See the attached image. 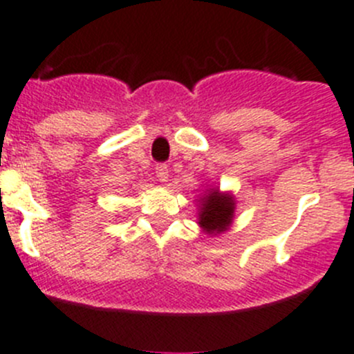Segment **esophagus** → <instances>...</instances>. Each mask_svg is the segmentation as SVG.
<instances>
[{
    "label": "esophagus",
    "instance_id": "1",
    "mask_svg": "<svg viewBox=\"0 0 354 354\" xmlns=\"http://www.w3.org/2000/svg\"><path fill=\"white\" fill-rule=\"evenodd\" d=\"M156 177L160 183H167L168 180V167L167 165H158L156 167Z\"/></svg>",
    "mask_w": 354,
    "mask_h": 354
}]
</instances>
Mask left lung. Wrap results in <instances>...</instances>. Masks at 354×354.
I'll return each instance as SVG.
<instances>
[{"instance_id": "8db88e82", "label": "left lung", "mask_w": 354, "mask_h": 354, "mask_svg": "<svg viewBox=\"0 0 354 354\" xmlns=\"http://www.w3.org/2000/svg\"><path fill=\"white\" fill-rule=\"evenodd\" d=\"M198 226L209 236H217L228 232L235 217L236 202L232 191H221L219 187H207L200 194Z\"/></svg>"}]
</instances>
